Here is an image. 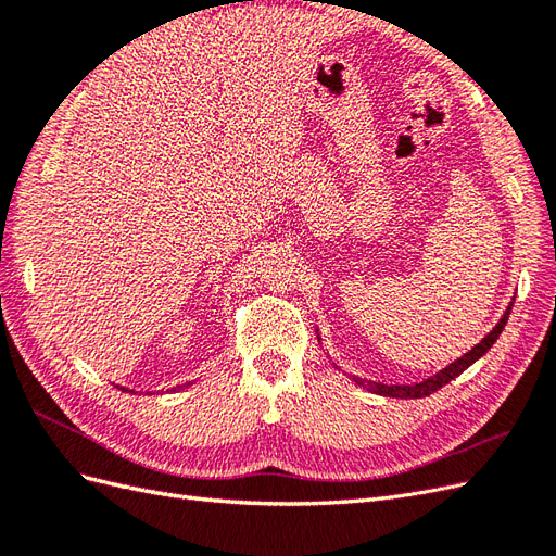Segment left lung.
Returning <instances> with one entry per match:
<instances>
[{"label": "left lung", "instance_id": "obj_1", "mask_svg": "<svg viewBox=\"0 0 556 556\" xmlns=\"http://www.w3.org/2000/svg\"><path fill=\"white\" fill-rule=\"evenodd\" d=\"M510 311H513V301H510V306L506 308V313H503V317L496 323V327H494L490 333H486L484 339H482L473 350H468L464 357L454 359L450 366L443 368V371H439V374L427 378V380H422V382H413V384H384V382H371V380L355 378V376H352V380H355L357 384H362L364 390L374 392V394H380V396H392V399H422V396H429V394H433L435 390H441V387L447 384L450 380L457 378L459 374H464L470 364L478 362V359L484 355V352L496 343V339L501 336L503 327H506V323H508ZM317 341H319V333H317ZM336 368H339V366H336Z\"/></svg>", "mask_w": 556, "mask_h": 556}]
</instances>
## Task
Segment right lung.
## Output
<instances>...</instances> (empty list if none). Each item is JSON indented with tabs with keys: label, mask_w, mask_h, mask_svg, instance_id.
Instances as JSON below:
<instances>
[{
	"label": "right lung",
	"mask_w": 556,
	"mask_h": 556,
	"mask_svg": "<svg viewBox=\"0 0 556 556\" xmlns=\"http://www.w3.org/2000/svg\"><path fill=\"white\" fill-rule=\"evenodd\" d=\"M185 384H190V382H185ZM185 384H178V390H180V387H185Z\"/></svg>",
	"instance_id": "right-lung-1"
}]
</instances>
